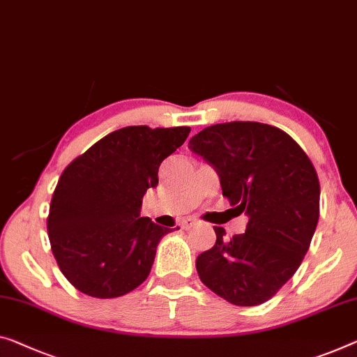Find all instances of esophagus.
<instances>
[{
  "label": "esophagus",
  "mask_w": 357,
  "mask_h": 357,
  "mask_svg": "<svg viewBox=\"0 0 357 357\" xmlns=\"http://www.w3.org/2000/svg\"><path fill=\"white\" fill-rule=\"evenodd\" d=\"M197 225H199V221H197L195 218H185V220H183V222H181V226H183L184 229H192V227H195Z\"/></svg>",
  "instance_id": "1"
}]
</instances>
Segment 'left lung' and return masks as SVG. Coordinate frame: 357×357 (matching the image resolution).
I'll return each mask as SVG.
<instances>
[{
	"instance_id": "1",
	"label": "left lung",
	"mask_w": 357,
	"mask_h": 357,
	"mask_svg": "<svg viewBox=\"0 0 357 357\" xmlns=\"http://www.w3.org/2000/svg\"><path fill=\"white\" fill-rule=\"evenodd\" d=\"M189 149L211 163L222 195L247 229L200 253V280L237 306H257L273 298L296 273L319 221L321 185L316 168L294 137L258 121L206 126L190 137Z\"/></svg>"
}]
</instances>
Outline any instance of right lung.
Returning a JSON list of instances; mask_svg holds the SVG:
<instances>
[{
  "mask_svg": "<svg viewBox=\"0 0 357 357\" xmlns=\"http://www.w3.org/2000/svg\"><path fill=\"white\" fill-rule=\"evenodd\" d=\"M189 132V126L121 128L63 169L47 236L62 274L82 294L123 296L147 279L158 242L172 229L139 218L142 197Z\"/></svg>",
  "mask_w": 357,
  "mask_h": 357,
  "instance_id": "obj_1",
  "label": "right lung"
}]
</instances>
